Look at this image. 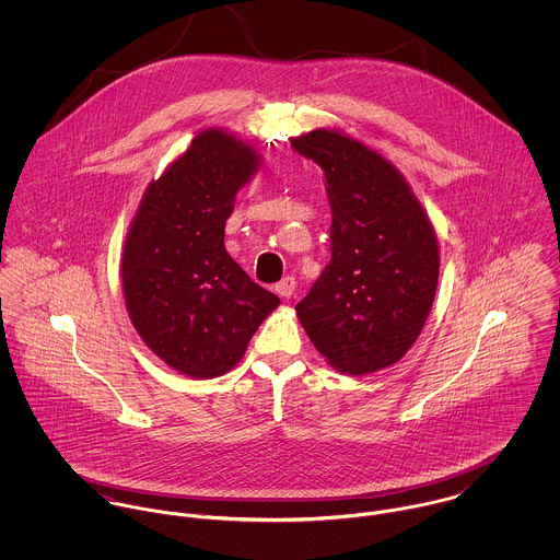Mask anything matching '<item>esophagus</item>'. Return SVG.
<instances>
[{
	"mask_svg": "<svg viewBox=\"0 0 560 560\" xmlns=\"http://www.w3.org/2000/svg\"><path fill=\"white\" fill-rule=\"evenodd\" d=\"M293 291H295V278H291V276L282 278V280L276 284V293H278L282 300H289V298L293 295Z\"/></svg>",
	"mask_w": 560,
	"mask_h": 560,
	"instance_id": "34e87169",
	"label": "esophagus"
}]
</instances>
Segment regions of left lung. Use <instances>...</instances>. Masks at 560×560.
Returning <instances> with one entry per match:
<instances>
[{
  "instance_id": "left-lung-1",
  "label": "left lung",
  "mask_w": 560,
  "mask_h": 560,
  "mask_svg": "<svg viewBox=\"0 0 560 560\" xmlns=\"http://www.w3.org/2000/svg\"><path fill=\"white\" fill-rule=\"evenodd\" d=\"M291 144L323 167L331 209V258L298 317L338 373L382 371L409 351L429 317L440 273L435 231L399 170L362 142L315 129Z\"/></svg>"
}]
</instances>
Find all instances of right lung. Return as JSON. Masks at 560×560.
Returning <instances> with one entry per match:
<instances>
[{
    "label": "right lung",
    "instance_id": "obj_1",
    "mask_svg": "<svg viewBox=\"0 0 560 560\" xmlns=\"http://www.w3.org/2000/svg\"><path fill=\"white\" fill-rule=\"evenodd\" d=\"M256 167L243 140L220 129L198 133L149 185L125 241L133 327L167 366L196 380L231 371L280 304L224 247L235 196Z\"/></svg>",
    "mask_w": 560,
    "mask_h": 560
}]
</instances>
